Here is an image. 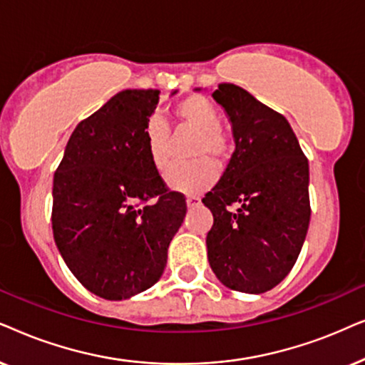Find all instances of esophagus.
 <instances>
[{"label":"esophagus","instance_id":"esophagus-1","mask_svg":"<svg viewBox=\"0 0 365 365\" xmlns=\"http://www.w3.org/2000/svg\"><path fill=\"white\" fill-rule=\"evenodd\" d=\"M200 198L198 197H187V207L188 208H197V207H200Z\"/></svg>","mask_w":365,"mask_h":365}]
</instances>
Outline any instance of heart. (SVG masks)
Returning a JSON list of instances; mask_svg holds the SVG:
<instances>
[{
	"label": "heart",
	"mask_w": 365,
	"mask_h": 365,
	"mask_svg": "<svg viewBox=\"0 0 365 365\" xmlns=\"http://www.w3.org/2000/svg\"><path fill=\"white\" fill-rule=\"evenodd\" d=\"M173 115L182 126L197 132L193 145V158H203L190 165H177L165 177L170 190L197 195L215 183L218 170L215 163L207 160L210 157L215 162H225L230 155V137L220 128V118L210 101L203 96H187L175 105ZM143 142L148 158L157 172H165L172 160L170 150V128L162 118L153 116L143 128Z\"/></svg>",
	"instance_id": "1"
}]
</instances>
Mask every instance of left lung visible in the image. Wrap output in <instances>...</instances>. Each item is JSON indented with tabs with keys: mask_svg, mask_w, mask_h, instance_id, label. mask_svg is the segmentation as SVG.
Wrapping results in <instances>:
<instances>
[{
	"mask_svg": "<svg viewBox=\"0 0 365 365\" xmlns=\"http://www.w3.org/2000/svg\"><path fill=\"white\" fill-rule=\"evenodd\" d=\"M212 96L230 120L235 152L202 198L213 215L208 262L225 287L264 294L289 275L307 235L309 162L284 115L232 83ZM232 202L241 203L237 212L226 210Z\"/></svg>",
	"mask_w": 365,
	"mask_h": 365,
	"instance_id": "8db88e82",
	"label": "left lung"
}]
</instances>
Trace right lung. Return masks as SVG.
Wrapping results in <instances>:
<instances>
[{
    "label": "right lung",
    "instance_id": "1",
    "mask_svg": "<svg viewBox=\"0 0 365 365\" xmlns=\"http://www.w3.org/2000/svg\"><path fill=\"white\" fill-rule=\"evenodd\" d=\"M177 90L172 91V95ZM160 90H123L76 125L53 178V237L90 292L123 300L158 282L187 213L150 162L143 128Z\"/></svg>",
    "mask_w": 365,
    "mask_h": 365
}]
</instances>
